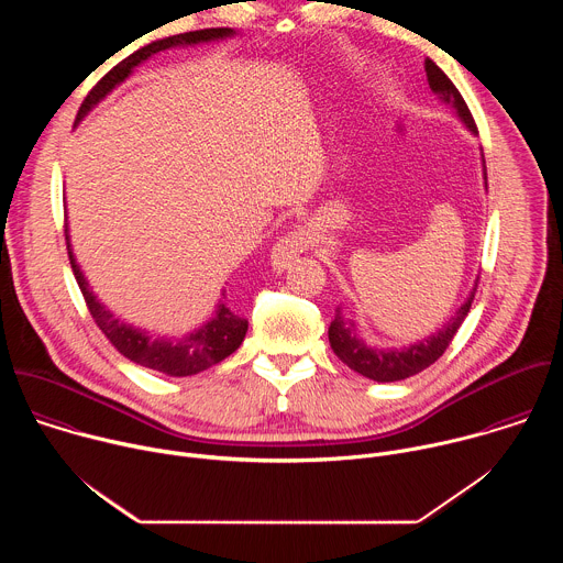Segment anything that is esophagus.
Wrapping results in <instances>:
<instances>
[{"mask_svg":"<svg viewBox=\"0 0 563 563\" xmlns=\"http://www.w3.org/2000/svg\"><path fill=\"white\" fill-rule=\"evenodd\" d=\"M311 245V235L309 231H305L302 227L289 231L287 235H283L278 243L272 250V265L276 272L287 269L302 252H307Z\"/></svg>","mask_w":563,"mask_h":563,"instance_id":"1","label":"esophagus"}]
</instances>
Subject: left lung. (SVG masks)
<instances>
[{"mask_svg": "<svg viewBox=\"0 0 563 563\" xmlns=\"http://www.w3.org/2000/svg\"><path fill=\"white\" fill-rule=\"evenodd\" d=\"M426 73H428V82L430 89L450 107L456 109V115L463 120V124L472 131H476L474 118L465 104V100L461 98L459 89L452 85V79L428 57L426 59ZM488 185V178H486ZM478 280V278H476ZM476 294V285L472 287L467 300L459 307V311L448 320V323L432 334L430 339L415 343L410 347H400V350H374L367 347L358 336H356V325L354 320L343 318L341 309L336 307V316L330 325V345L334 350V354L354 372L378 380V383H391V380H400L419 374L421 369L430 367L434 361H439L443 356V352L448 350V345L452 343L454 334L459 332L461 323L465 320L472 300Z\"/></svg>", "mask_w": 563, "mask_h": 563, "instance_id": "1", "label": "left lung"}]
</instances>
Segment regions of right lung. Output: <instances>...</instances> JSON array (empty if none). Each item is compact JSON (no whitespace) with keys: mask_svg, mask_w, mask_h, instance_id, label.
<instances>
[{"mask_svg":"<svg viewBox=\"0 0 563 563\" xmlns=\"http://www.w3.org/2000/svg\"><path fill=\"white\" fill-rule=\"evenodd\" d=\"M233 35L231 29H202V31H189V33H180L167 40H157L153 44H146L144 48L135 51L133 55H129L126 59H122L118 66H113L100 82L89 91V96L85 98L82 107L77 111L75 122L82 120L115 85H120L124 77L131 75V70L144 62L146 57H151L153 53L167 51L172 46L178 44H198V42H211V40H222ZM66 235V250H68V261H70V269L75 274V280L79 285V291L85 296V302L96 320V325L102 330V334L113 343V347L126 356L129 361L163 372L169 376H191L198 374L220 361H224L229 354H233L240 343H243L250 320L238 316L235 311H231L224 302L218 305L216 316L209 320L205 328H200L194 334H187L183 339H151L146 332H140L126 323H120V318H115L109 309H104V305L93 296V291L89 289V283L85 280L82 272H79L73 252H70V243H68V229H64ZM222 296L227 298V291H222Z\"/></svg>","mask_w":563,"mask_h":563,"instance_id":"add662e5","label":"right lung"}]
</instances>
